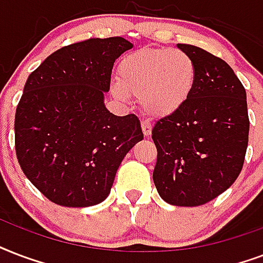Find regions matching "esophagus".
<instances>
[{
	"label": "esophagus",
	"instance_id": "esophagus-1",
	"mask_svg": "<svg viewBox=\"0 0 263 263\" xmlns=\"http://www.w3.org/2000/svg\"><path fill=\"white\" fill-rule=\"evenodd\" d=\"M141 129H142V133L145 137L151 136L152 133V125H151L149 121H141Z\"/></svg>",
	"mask_w": 263,
	"mask_h": 263
}]
</instances>
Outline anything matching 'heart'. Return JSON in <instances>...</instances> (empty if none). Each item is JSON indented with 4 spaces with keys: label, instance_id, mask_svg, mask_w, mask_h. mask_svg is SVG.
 <instances>
[{
    "label": "heart",
    "instance_id": "1",
    "mask_svg": "<svg viewBox=\"0 0 263 263\" xmlns=\"http://www.w3.org/2000/svg\"><path fill=\"white\" fill-rule=\"evenodd\" d=\"M119 99L140 97L146 114L164 118L176 114L191 99L196 85V64L178 49H140L126 54L118 68Z\"/></svg>",
    "mask_w": 263,
    "mask_h": 263
}]
</instances>
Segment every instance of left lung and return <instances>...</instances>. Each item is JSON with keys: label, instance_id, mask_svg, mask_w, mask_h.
<instances>
[{"label": "left lung", "instance_id": "8db88e82", "mask_svg": "<svg viewBox=\"0 0 263 263\" xmlns=\"http://www.w3.org/2000/svg\"><path fill=\"white\" fill-rule=\"evenodd\" d=\"M196 64V85L184 107L156 122L154 182L170 204L195 207L225 192L243 168L250 119L246 89L228 63L178 44Z\"/></svg>", "mask_w": 263, "mask_h": 263}]
</instances>
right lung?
<instances>
[{"instance_id":"add662e5","label":"right lung","mask_w":263,"mask_h":263,"mask_svg":"<svg viewBox=\"0 0 263 263\" xmlns=\"http://www.w3.org/2000/svg\"><path fill=\"white\" fill-rule=\"evenodd\" d=\"M133 44L90 38L59 49L28 75L15 115L16 156L45 197L89 207L108 196L126 154L144 138L134 114L105 108L114 63Z\"/></svg>"}]
</instances>
